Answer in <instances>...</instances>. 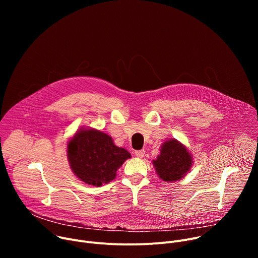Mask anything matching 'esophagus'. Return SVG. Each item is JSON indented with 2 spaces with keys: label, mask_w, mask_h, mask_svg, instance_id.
<instances>
[{
  "label": "esophagus",
  "mask_w": 258,
  "mask_h": 258,
  "mask_svg": "<svg viewBox=\"0 0 258 258\" xmlns=\"http://www.w3.org/2000/svg\"><path fill=\"white\" fill-rule=\"evenodd\" d=\"M135 154H136L137 157L142 158V157H144V155H145V151H144V150H137V151H135Z\"/></svg>",
  "instance_id": "esophagus-1"
}]
</instances>
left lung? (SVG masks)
Masks as SVG:
<instances>
[{
    "instance_id": "obj_1",
    "label": "left lung",
    "mask_w": 258,
    "mask_h": 258,
    "mask_svg": "<svg viewBox=\"0 0 258 258\" xmlns=\"http://www.w3.org/2000/svg\"><path fill=\"white\" fill-rule=\"evenodd\" d=\"M192 156L175 139L165 141L153 165L159 177L166 182L176 181L187 174L192 166Z\"/></svg>"
}]
</instances>
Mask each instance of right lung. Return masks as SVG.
<instances>
[{
    "mask_svg": "<svg viewBox=\"0 0 258 258\" xmlns=\"http://www.w3.org/2000/svg\"><path fill=\"white\" fill-rule=\"evenodd\" d=\"M131 157L128 151L114 145L111 137L94 128H81L67 145V158L73 173L96 187L111 181Z\"/></svg>",
    "mask_w": 258,
    "mask_h": 258,
    "instance_id": "obj_1",
    "label": "right lung"
}]
</instances>
